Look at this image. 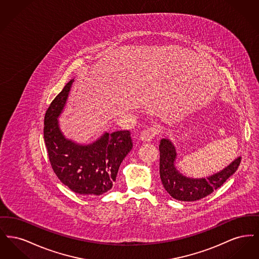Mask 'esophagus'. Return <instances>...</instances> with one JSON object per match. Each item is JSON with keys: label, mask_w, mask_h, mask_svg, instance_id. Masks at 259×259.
Returning a JSON list of instances; mask_svg holds the SVG:
<instances>
[{"label": "esophagus", "mask_w": 259, "mask_h": 259, "mask_svg": "<svg viewBox=\"0 0 259 259\" xmlns=\"http://www.w3.org/2000/svg\"><path fill=\"white\" fill-rule=\"evenodd\" d=\"M157 134H158V129L155 126H153V127H149L148 129L144 130L140 138L144 142H150Z\"/></svg>", "instance_id": "obj_1"}]
</instances>
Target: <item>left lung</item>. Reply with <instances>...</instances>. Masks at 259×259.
Masks as SVG:
<instances>
[{"label": "left lung", "instance_id": "8db88e82", "mask_svg": "<svg viewBox=\"0 0 259 259\" xmlns=\"http://www.w3.org/2000/svg\"><path fill=\"white\" fill-rule=\"evenodd\" d=\"M159 151V174L162 185L172 198L180 201L191 202L208 196L237 171L241 163V157H239L222 172L207 179H189L177 171L174 165L177 157L176 149L168 139L161 140Z\"/></svg>", "mask_w": 259, "mask_h": 259}]
</instances>
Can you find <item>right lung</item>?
Here are the masks:
<instances>
[{
	"label": "right lung",
	"instance_id": "right-lung-1",
	"mask_svg": "<svg viewBox=\"0 0 259 259\" xmlns=\"http://www.w3.org/2000/svg\"><path fill=\"white\" fill-rule=\"evenodd\" d=\"M74 79L51 102L45 115L44 138L49 158L62 184L81 195H102L115 182L119 166L133 148L129 130L105 133L96 142L80 146L67 140L57 117L66 104Z\"/></svg>",
	"mask_w": 259,
	"mask_h": 259
}]
</instances>
